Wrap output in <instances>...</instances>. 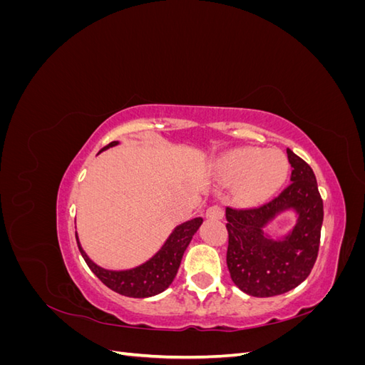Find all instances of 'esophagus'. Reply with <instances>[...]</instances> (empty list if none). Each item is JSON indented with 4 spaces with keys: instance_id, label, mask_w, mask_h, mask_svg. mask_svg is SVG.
<instances>
[{
    "instance_id": "obj_1",
    "label": "esophagus",
    "mask_w": 365,
    "mask_h": 365,
    "mask_svg": "<svg viewBox=\"0 0 365 365\" xmlns=\"http://www.w3.org/2000/svg\"><path fill=\"white\" fill-rule=\"evenodd\" d=\"M205 216H207V219H215V220L222 219L224 217V210H222V207H219V205H212V207L207 208Z\"/></svg>"
}]
</instances>
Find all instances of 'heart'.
<instances>
[{"mask_svg":"<svg viewBox=\"0 0 365 365\" xmlns=\"http://www.w3.org/2000/svg\"><path fill=\"white\" fill-rule=\"evenodd\" d=\"M289 161L279 149H240L217 163L225 182H239L237 197L245 204H262L274 196L288 178Z\"/></svg>","mask_w":365,"mask_h":365,"instance_id":"heart-1","label":"heart"}]
</instances>
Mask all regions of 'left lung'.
I'll return each mask as SVG.
<instances>
[{"label":"left lung","instance_id":"8db88e82","mask_svg":"<svg viewBox=\"0 0 365 365\" xmlns=\"http://www.w3.org/2000/svg\"><path fill=\"white\" fill-rule=\"evenodd\" d=\"M286 153L292 182L277 197L257 208H225L230 277L252 297H274L297 288L317 260L323 200L311 165L291 149ZM286 211L296 213V225L288 235L274 240L264 228Z\"/></svg>","mask_w":365,"mask_h":365}]
</instances>
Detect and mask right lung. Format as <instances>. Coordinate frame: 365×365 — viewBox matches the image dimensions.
I'll use <instances>...</instances> for the list:
<instances>
[{
    "label": "right lung",
    "mask_w": 365,
    "mask_h": 365,
    "mask_svg": "<svg viewBox=\"0 0 365 365\" xmlns=\"http://www.w3.org/2000/svg\"><path fill=\"white\" fill-rule=\"evenodd\" d=\"M118 141L109 143L101 152L117 146ZM202 224V217H193L190 220L176 225L170 236L165 239L164 245L153 254V256L146 260L145 263L138 264L135 268L130 269H105L94 263L88 254L83 251L79 237L76 233L77 247L82 254L83 260L86 262L88 268H90L102 283H105L109 289H113L117 294L125 297H134V298H146L161 294L170 286L173 282L176 272H178L180 263L182 259V254L185 248L189 247L193 235L197 228Z\"/></svg>",
    "instance_id": "right-lung-1"
}]
</instances>
